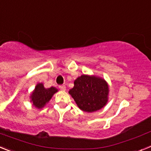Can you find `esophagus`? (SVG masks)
Wrapping results in <instances>:
<instances>
[{
    "instance_id": "esophagus-1",
    "label": "esophagus",
    "mask_w": 151,
    "mask_h": 151,
    "mask_svg": "<svg viewBox=\"0 0 151 151\" xmlns=\"http://www.w3.org/2000/svg\"><path fill=\"white\" fill-rule=\"evenodd\" d=\"M58 87H59V89L61 90H66V86H65V85H60Z\"/></svg>"
}]
</instances>
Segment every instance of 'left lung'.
Returning a JSON list of instances; mask_svg holds the SVG:
<instances>
[{
  "label": "left lung",
  "mask_w": 151,
  "mask_h": 151,
  "mask_svg": "<svg viewBox=\"0 0 151 151\" xmlns=\"http://www.w3.org/2000/svg\"><path fill=\"white\" fill-rule=\"evenodd\" d=\"M109 87L102 78L82 75L74 81L69 93L81 110L93 112L103 108L108 100Z\"/></svg>",
  "instance_id": "left-lung-1"
}]
</instances>
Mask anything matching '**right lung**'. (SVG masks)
I'll use <instances>...</instances> for the list:
<instances>
[{
    "instance_id": "right-lung-1",
    "label": "right lung",
    "mask_w": 151,
    "mask_h": 151,
    "mask_svg": "<svg viewBox=\"0 0 151 151\" xmlns=\"http://www.w3.org/2000/svg\"><path fill=\"white\" fill-rule=\"evenodd\" d=\"M57 91L58 90L55 87L52 86L50 88L45 89L42 83H39L36 85L35 90L31 96V101L36 108L41 109L50 100L54 93Z\"/></svg>"
}]
</instances>
